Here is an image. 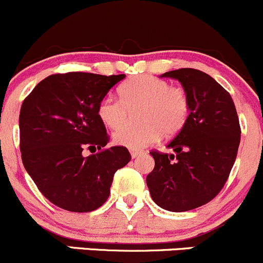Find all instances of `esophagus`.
I'll return each instance as SVG.
<instances>
[{
	"mask_svg": "<svg viewBox=\"0 0 263 263\" xmlns=\"http://www.w3.org/2000/svg\"><path fill=\"white\" fill-rule=\"evenodd\" d=\"M141 154H144V151H142V150H131L132 158H136V156L141 155Z\"/></svg>",
	"mask_w": 263,
	"mask_h": 263,
	"instance_id": "esophagus-1",
	"label": "esophagus"
}]
</instances>
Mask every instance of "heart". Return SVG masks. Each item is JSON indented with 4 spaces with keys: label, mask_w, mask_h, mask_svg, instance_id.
I'll return each instance as SVG.
<instances>
[{
    "label": "heart",
    "mask_w": 263,
    "mask_h": 263,
    "mask_svg": "<svg viewBox=\"0 0 263 263\" xmlns=\"http://www.w3.org/2000/svg\"><path fill=\"white\" fill-rule=\"evenodd\" d=\"M121 99L105 95L98 104L100 121L110 129H119L128 121L129 110L141 107L137 127H125L115 134V142L127 148L146 147L161 135L176 136L187 123L191 100L187 90L171 85L156 76L141 75L124 82L119 89Z\"/></svg>",
    "instance_id": "heart-1"
}]
</instances>
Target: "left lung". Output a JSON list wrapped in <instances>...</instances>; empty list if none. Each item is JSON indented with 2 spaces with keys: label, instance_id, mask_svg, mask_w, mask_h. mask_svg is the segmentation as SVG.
Here are the masks:
<instances>
[{
  "label": "left lung",
  "instance_id": "1",
  "mask_svg": "<svg viewBox=\"0 0 263 263\" xmlns=\"http://www.w3.org/2000/svg\"><path fill=\"white\" fill-rule=\"evenodd\" d=\"M161 76L181 81L190 95L191 112L168 145L176 155L150 151L155 166L146 183L155 203L183 213L219 195L237 159L242 131L232 97L210 75L178 68Z\"/></svg>",
  "mask_w": 263,
  "mask_h": 263
}]
</instances>
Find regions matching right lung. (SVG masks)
Wrapping results in <instances>:
<instances>
[{
  "instance_id": "right-lung-1",
  "label": "right lung",
  "mask_w": 263,
  "mask_h": 263,
  "mask_svg": "<svg viewBox=\"0 0 263 263\" xmlns=\"http://www.w3.org/2000/svg\"><path fill=\"white\" fill-rule=\"evenodd\" d=\"M126 75L54 73L24 99L18 117L20 151L42 195L71 213L97 210L109 197L113 177L131 154L109 142L97 113L100 99ZM86 148L98 153L82 155Z\"/></svg>"
}]
</instances>
